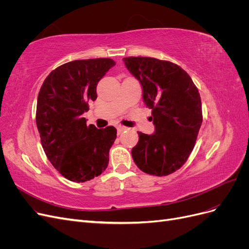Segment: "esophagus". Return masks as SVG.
<instances>
[{
  "mask_svg": "<svg viewBox=\"0 0 249 249\" xmlns=\"http://www.w3.org/2000/svg\"><path fill=\"white\" fill-rule=\"evenodd\" d=\"M126 129H127V127H125V126H124V125H118V126H117V133H118V134L123 133V132L125 131Z\"/></svg>",
  "mask_w": 249,
  "mask_h": 249,
  "instance_id": "34e87169",
  "label": "esophagus"
}]
</instances>
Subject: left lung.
Listing matches in <instances>:
<instances>
[{"label":"left lung","instance_id":"1","mask_svg":"<svg viewBox=\"0 0 249 249\" xmlns=\"http://www.w3.org/2000/svg\"><path fill=\"white\" fill-rule=\"evenodd\" d=\"M124 62L140 82L156 127L152 135L138 132L133 160L147 175L168 176L186 163L196 142L202 123L198 89L182 67L170 61L127 57Z\"/></svg>","mask_w":249,"mask_h":249}]
</instances>
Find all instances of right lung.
Here are the masks:
<instances>
[{"label":"right lung","instance_id":"1","mask_svg":"<svg viewBox=\"0 0 249 249\" xmlns=\"http://www.w3.org/2000/svg\"><path fill=\"white\" fill-rule=\"evenodd\" d=\"M114 65L110 58L74 60L42 83L36 107L41 145L53 166L71 182H87L108 166L116 129L87 126L83 113L96 100L97 83Z\"/></svg>","mask_w":249,"mask_h":249}]
</instances>
